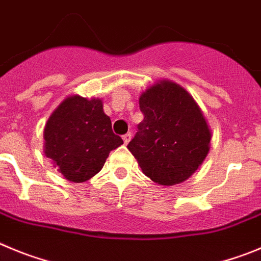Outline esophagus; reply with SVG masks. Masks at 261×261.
Segmentation results:
<instances>
[{
    "label": "esophagus",
    "instance_id": "34e87169",
    "mask_svg": "<svg viewBox=\"0 0 261 261\" xmlns=\"http://www.w3.org/2000/svg\"><path fill=\"white\" fill-rule=\"evenodd\" d=\"M131 133H127V134H125V135L122 136V139H123V143H125V144H128V142H130L131 140Z\"/></svg>",
    "mask_w": 261,
    "mask_h": 261
}]
</instances>
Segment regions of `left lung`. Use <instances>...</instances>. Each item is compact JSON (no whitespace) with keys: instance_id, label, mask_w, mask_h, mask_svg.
Instances as JSON below:
<instances>
[{"instance_id":"left-lung-1","label":"left lung","mask_w":261,"mask_h":261,"mask_svg":"<svg viewBox=\"0 0 261 261\" xmlns=\"http://www.w3.org/2000/svg\"><path fill=\"white\" fill-rule=\"evenodd\" d=\"M139 107L144 118L128 151L153 182L186 180L203 164L212 138L199 105L179 84L161 81L142 93Z\"/></svg>"}]
</instances>
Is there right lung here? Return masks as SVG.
I'll list each match as a JSON object with an SVG mask.
<instances>
[{
    "label": "right lung",
    "instance_id": "1",
    "mask_svg": "<svg viewBox=\"0 0 261 261\" xmlns=\"http://www.w3.org/2000/svg\"><path fill=\"white\" fill-rule=\"evenodd\" d=\"M44 152L66 179L86 182L101 170L109 156L123 144L112 130L100 98L74 95L51 113L44 128Z\"/></svg>",
    "mask_w": 261,
    "mask_h": 261
}]
</instances>
